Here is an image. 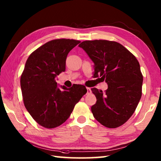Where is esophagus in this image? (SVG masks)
<instances>
[{"instance_id": "1", "label": "esophagus", "mask_w": 161, "mask_h": 161, "mask_svg": "<svg viewBox=\"0 0 161 161\" xmlns=\"http://www.w3.org/2000/svg\"><path fill=\"white\" fill-rule=\"evenodd\" d=\"M86 90H87V93H86V94H90V93H91V88H90L87 87V88H86Z\"/></svg>"}]
</instances>
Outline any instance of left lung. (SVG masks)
<instances>
[{"label": "left lung", "mask_w": 161, "mask_h": 161, "mask_svg": "<svg viewBox=\"0 0 161 161\" xmlns=\"http://www.w3.org/2000/svg\"><path fill=\"white\" fill-rule=\"evenodd\" d=\"M94 63L95 77L108 84L104 93L91 88L97 102L91 111L108 128L122 125L134 113L142 96L143 77L136 57L115 42L84 41L80 45Z\"/></svg>", "instance_id": "1"}]
</instances>
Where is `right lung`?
I'll use <instances>...</instances> for the list:
<instances>
[{
    "label": "right lung",
    "mask_w": 161,
    "mask_h": 161,
    "mask_svg": "<svg viewBox=\"0 0 161 161\" xmlns=\"http://www.w3.org/2000/svg\"><path fill=\"white\" fill-rule=\"evenodd\" d=\"M80 43L60 39L47 42L30 54L20 76L24 105L41 126L53 129L69 118L87 90L83 85L59 88L56 77L66 70L68 53Z\"/></svg>",
    "instance_id": "obj_1"
}]
</instances>
